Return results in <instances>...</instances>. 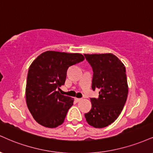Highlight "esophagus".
Returning a JSON list of instances; mask_svg holds the SVG:
<instances>
[{
	"label": "esophagus",
	"mask_w": 153,
	"mask_h": 153,
	"mask_svg": "<svg viewBox=\"0 0 153 153\" xmlns=\"http://www.w3.org/2000/svg\"><path fill=\"white\" fill-rule=\"evenodd\" d=\"M74 100H75V102H79V101H80V100H81V98H78V97H75V99H74Z\"/></svg>",
	"instance_id": "esophagus-1"
}]
</instances>
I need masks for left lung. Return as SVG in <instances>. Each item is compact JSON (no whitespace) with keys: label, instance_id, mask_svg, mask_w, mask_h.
Instances as JSON below:
<instances>
[{"label":"left lung","instance_id":"8db88e82","mask_svg":"<svg viewBox=\"0 0 153 153\" xmlns=\"http://www.w3.org/2000/svg\"><path fill=\"white\" fill-rule=\"evenodd\" d=\"M84 56L93 71L92 89L100 90L98 97L91 99L92 108L85 117L91 126L105 128L118 117L126 104L128 94L126 68L111 53Z\"/></svg>","mask_w":153,"mask_h":153}]
</instances>
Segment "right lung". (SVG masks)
Returning a JSON list of instances; mask_svg holds the SVG:
<instances>
[{"label": "right lung", "mask_w": 153, "mask_h": 153, "mask_svg": "<svg viewBox=\"0 0 153 153\" xmlns=\"http://www.w3.org/2000/svg\"><path fill=\"white\" fill-rule=\"evenodd\" d=\"M79 53L46 51L32 62L27 73L25 97L27 106L36 122L56 128L64 122L73 98L60 94L70 66L83 61Z\"/></svg>", "instance_id": "right-lung-1"}]
</instances>
